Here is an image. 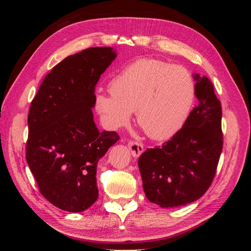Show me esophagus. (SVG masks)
<instances>
[{
  "mask_svg": "<svg viewBox=\"0 0 251 251\" xmlns=\"http://www.w3.org/2000/svg\"><path fill=\"white\" fill-rule=\"evenodd\" d=\"M127 146H128V149H130V151H131V154L134 157H139L144 150L142 144L138 141H133V140L128 141Z\"/></svg>",
  "mask_w": 251,
  "mask_h": 251,
  "instance_id": "esophagus-1",
  "label": "esophagus"
}]
</instances>
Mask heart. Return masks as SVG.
<instances>
[{"label": "heart", "mask_w": 251, "mask_h": 251, "mask_svg": "<svg viewBox=\"0 0 251 251\" xmlns=\"http://www.w3.org/2000/svg\"><path fill=\"white\" fill-rule=\"evenodd\" d=\"M195 90V80L185 68L142 58L112 78L111 95H96L95 109L110 130L125 126L136 111L137 123L148 136L166 139L185 123Z\"/></svg>", "instance_id": "1"}]
</instances>
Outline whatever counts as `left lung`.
<instances>
[{"mask_svg":"<svg viewBox=\"0 0 251 251\" xmlns=\"http://www.w3.org/2000/svg\"><path fill=\"white\" fill-rule=\"evenodd\" d=\"M194 78L199 104L169 141L148 149L138 160L147 198L165 208L192 203L206 193L223 148L221 102L206 76Z\"/></svg>","mask_w":251,"mask_h":251,"instance_id":"obj_1","label":"left lung"}]
</instances>
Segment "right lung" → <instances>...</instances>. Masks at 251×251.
Masks as SVG:
<instances>
[{"label":"right lung","instance_id":"add662e5","mask_svg":"<svg viewBox=\"0 0 251 251\" xmlns=\"http://www.w3.org/2000/svg\"><path fill=\"white\" fill-rule=\"evenodd\" d=\"M116 57L111 47H92L66 57L46 75L28 114L26 160L40 193L70 212L98 198L100 159L117 142L93 120L95 86Z\"/></svg>","mask_w":251,"mask_h":251}]
</instances>
